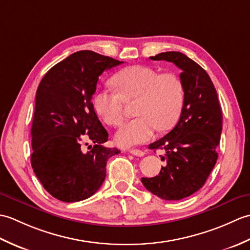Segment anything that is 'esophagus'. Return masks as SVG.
<instances>
[{"mask_svg":"<svg viewBox=\"0 0 250 250\" xmlns=\"http://www.w3.org/2000/svg\"><path fill=\"white\" fill-rule=\"evenodd\" d=\"M129 152L131 153V155L133 156H137V157H143L145 155V152L141 150V149H135V148H132V149L129 150Z\"/></svg>","mask_w":250,"mask_h":250,"instance_id":"obj_1","label":"esophagus"}]
</instances>
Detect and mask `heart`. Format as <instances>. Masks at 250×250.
Here are the masks:
<instances>
[{
  "mask_svg": "<svg viewBox=\"0 0 250 250\" xmlns=\"http://www.w3.org/2000/svg\"><path fill=\"white\" fill-rule=\"evenodd\" d=\"M115 91L99 89L92 105L105 124L119 126L125 119L124 102L136 100L134 119L117 132L116 142L122 147L149 141L156 130L167 131L176 124L184 105V84L174 73H160L150 66L132 65L111 78Z\"/></svg>",
  "mask_w": 250,
  "mask_h": 250,
  "instance_id": "1",
  "label": "heart"
}]
</instances>
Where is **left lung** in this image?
<instances>
[{
    "instance_id": "1",
    "label": "left lung",
    "mask_w": 250,
    "mask_h": 250,
    "mask_svg": "<svg viewBox=\"0 0 250 250\" xmlns=\"http://www.w3.org/2000/svg\"><path fill=\"white\" fill-rule=\"evenodd\" d=\"M151 60L172 62L182 70L184 105L175 128L149 145L162 149L159 175L142 178L145 188L159 198L177 201L187 198L203 187L218 153L222 130V111L217 91L208 74L198 63L178 51L161 52Z\"/></svg>"
}]
</instances>
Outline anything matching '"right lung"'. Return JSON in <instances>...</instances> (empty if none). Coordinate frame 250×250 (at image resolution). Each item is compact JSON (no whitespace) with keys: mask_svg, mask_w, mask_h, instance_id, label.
<instances>
[{"mask_svg":"<svg viewBox=\"0 0 250 250\" xmlns=\"http://www.w3.org/2000/svg\"><path fill=\"white\" fill-rule=\"evenodd\" d=\"M124 63L82 50L57 63L42 79L32 121L31 164L47 192L62 202L93 195L106 176V162L118 155L107 148L108 133L92 105L99 76ZM84 140L94 147L81 148ZM87 145V143H86Z\"/></svg>","mask_w":250,"mask_h":250,"instance_id":"add662e5","label":"right lung"}]
</instances>
